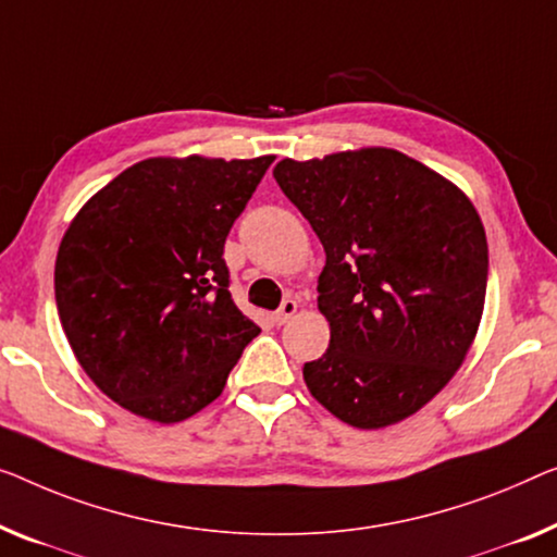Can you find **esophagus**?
I'll return each instance as SVG.
<instances>
[{"label": "esophagus", "instance_id": "34e87169", "mask_svg": "<svg viewBox=\"0 0 557 557\" xmlns=\"http://www.w3.org/2000/svg\"><path fill=\"white\" fill-rule=\"evenodd\" d=\"M297 314V302L295 300H285L280 305V310L272 314V320L277 322V325H285V322H289Z\"/></svg>", "mask_w": 557, "mask_h": 557}]
</instances>
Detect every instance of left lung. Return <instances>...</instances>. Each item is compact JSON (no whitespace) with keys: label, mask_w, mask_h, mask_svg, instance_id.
Segmentation results:
<instances>
[{"label":"left lung","mask_w":557,"mask_h":557,"mask_svg":"<svg viewBox=\"0 0 557 557\" xmlns=\"http://www.w3.org/2000/svg\"><path fill=\"white\" fill-rule=\"evenodd\" d=\"M325 247L318 307L330 347L307 389L360 430L395 425L450 383L478 335L487 239L468 195L389 147L272 170Z\"/></svg>","instance_id":"obj_1"}]
</instances>
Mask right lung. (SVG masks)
<instances>
[{"mask_svg":"<svg viewBox=\"0 0 557 557\" xmlns=\"http://www.w3.org/2000/svg\"><path fill=\"white\" fill-rule=\"evenodd\" d=\"M275 157H149L66 227L57 310L74 358L139 418L180 422L218 400L260 327L232 302L225 239Z\"/></svg>","mask_w":557,"mask_h":557,"instance_id":"obj_1","label":"right lung"}]
</instances>
